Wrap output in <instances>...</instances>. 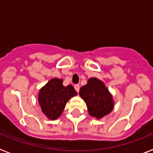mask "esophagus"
<instances>
[{"instance_id":"obj_1","label":"esophagus","mask_w":153,"mask_h":153,"mask_svg":"<svg viewBox=\"0 0 153 153\" xmlns=\"http://www.w3.org/2000/svg\"><path fill=\"white\" fill-rule=\"evenodd\" d=\"M74 89H75V91H76L77 92H79V89H80V86H79V84H76V85H74Z\"/></svg>"}]
</instances>
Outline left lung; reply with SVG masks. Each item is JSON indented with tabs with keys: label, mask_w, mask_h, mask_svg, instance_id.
<instances>
[{
	"label": "left lung",
	"mask_w": 153,
	"mask_h": 153,
	"mask_svg": "<svg viewBox=\"0 0 153 153\" xmlns=\"http://www.w3.org/2000/svg\"><path fill=\"white\" fill-rule=\"evenodd\" d=\"M79 95L86 102L91 116L101 119L113 110L114 102L111 93L105 83L96 78L88 79L80 88Z\"/></svg>",
	"instance_id": "8db88e82"
}]
</instances>
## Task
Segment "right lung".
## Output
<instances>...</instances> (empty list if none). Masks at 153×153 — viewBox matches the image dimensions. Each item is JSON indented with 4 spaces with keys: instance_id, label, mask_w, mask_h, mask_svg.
<instances>
[{
    "instance_id": "obj_1",
    "label": "right lung",
    "mask_w": 153,
    "mask_h": 153,
    "mask_svg": "<svg viewBox=\"0 0 153 153\" xmlns=\"http://www.w3.org/2000/svg\"><path fill=\"white\" fill-rule=\"evenodd\" d=\"M78 94L73 86L62 85V79L54 78L39 90L38 101L42 112L50 120L57 119L67 102Z\"/></svg>"
}]
</instances>
